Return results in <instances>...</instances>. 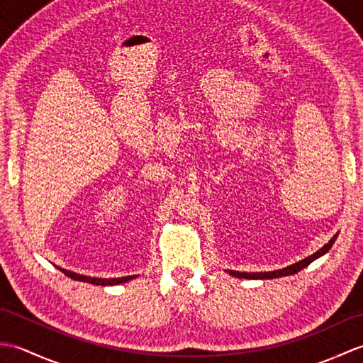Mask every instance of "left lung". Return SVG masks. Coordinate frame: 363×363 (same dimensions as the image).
Returning a JSON list of instances; mask_svg holds the SVG:
<instances>
[{"mask_svg":"<svg viewBox=\"0 0 363 363\" xmlns=\"http://www.w3.org/2000/svg\"><path fill=\"white\" fill-rule=\"evenodd\" d=\"M337 235L338 234H335L333 238H330V240L323 246L321 250H318L317 252H313L312 256H309V257H306V259H303V260H299V262H296V264H291V265H289V267H285V268H281V269H274V272H262V273H242V272H234V269H226V272L230 274V276H234V277H240V279H276V277H284V276H291V274H296L298 272H301V269L303 268H306L307 265L309 264H312L313 260H317L318 257H321V256H325V254L333 248V245H334V242L337 240Z\"/></svg>","mask_w":363,"mask_h":363,"instance_id":"8db88e82","label":"left lung"}]
</instances>
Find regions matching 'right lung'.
<instances>
[{
  "instance_id": "1",
  "label": "right lung",
  "mask_w": 363,
  "mask_h": 363,
  "mask_svg": "<svg viewBox=\"0 0 363 363\" xmlns=\"http://www.w3.org/2000/svg\"><path fill=\"white\" fill-rule=\"evenodd\" d=\"M60 272H62L65 276L72 277L74 281H82V282H89V284H94V285H118V284H125L128 281H133L135 279L137 276H125V277H113V279H101V277H90V276H82L78 273H73V272H68V269L64 268H59Z\"/></svg>"
}]
</instances>
